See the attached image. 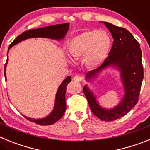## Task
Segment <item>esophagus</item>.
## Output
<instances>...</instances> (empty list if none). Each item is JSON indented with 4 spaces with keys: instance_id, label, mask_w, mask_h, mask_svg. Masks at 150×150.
Segmentation results:
<instances>
[{
    "instance_id": "obj_1",
    "label": "esophagus",
    "mask_w": 150,
    "mask_h": 150,
    "mask_svg": "<svg viewBox=\"0 0 150 150\" xmlns=\"http://www.w3.org/2000/svg\"><path fill=\"white\" fill-rule=\"evenodd\" d=\"M83 76H79V75H76L74 77V79L75 80L76 82H81L83 80Z\"/></svg>"
}]
</instances>
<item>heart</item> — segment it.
<instances>
[{"label": "heart", "mask_w": 150, "mask_h": 150, "mask_svg": "<svg viewBox=\"0 0 150 150\" xmlns=\"http://www.w3.org/2000/svg\"><path fill=\"white\" fill-rule=\"evenodd\" d=\"M110 45V38L106 32L87 30L69 42L67 53L71 59L83 58V62L87 67L95 68L106 60Z\"/></svg>", "instance_id": "1"}]
</instances>
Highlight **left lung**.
I'll return each mask as SVG.
<instances>
[{
  "label": "left lung",
  "instance_id": "left-lung-1",
  "mask_svg": "<svg viewBox=\"0 0 150 150\" xmlns=\"http://www.w3.org/2000/svg\"><path fill=\"white\" fill-rule=\"evenodd\" d=\"M104 25L109 29L113 38L112 48L101 65L87 73L86 79L95 77L107 67L116 66L121 71L125 94L119 105L113 109L107 110L99 106L87 86L83 87V92L93 114L102 121L110 122L126 115L137 104L144 79V67L140 44L133 35L124 28L113 25L107 22H104Z\"/></svg>",
  "mask_w": 150,
  "mask_h": 150
}]
</instances>
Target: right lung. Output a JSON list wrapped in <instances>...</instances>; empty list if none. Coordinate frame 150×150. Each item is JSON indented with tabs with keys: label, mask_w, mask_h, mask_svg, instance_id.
<instances>
[{
	"label": "right lung",
	"mask_w": 150,
	"mask_h": 150,
	"mask_svg": "<svg viewBox=\"0 0 150 150\" xmlns=\"http://www.w3.org/2000/svg\"><path fill=\"white\" fill-rule=\"evenodd\" d=\"M69 28V23L64 24H59V25H55L48 26V27L40 28L38 29H32L22 33V34L18 35L14 40L12 42L11 44L9 46V50L12 46L17 44L18 43L21 42L22 40H26L28 38H52V39L60 40L64 38V37L67 34V30ZM8 60V58H7ZM6 60V62H7ZM6 62L5 64L4 70L6 69ZM4 76L6 77V74L4 71ZM71 81V76H67L61 84L59 89L57 91L56 98H55V104L54 107L53 111L47 117L41 119V120H34L30 118L25 117L29 121H31L33 122H35L38 125H52L57 121H59L61 118L64 114L66 110V102H65V92H66V86Z\"/></svg>",
	"instance_id": "add662e5"
}]
</instances>
